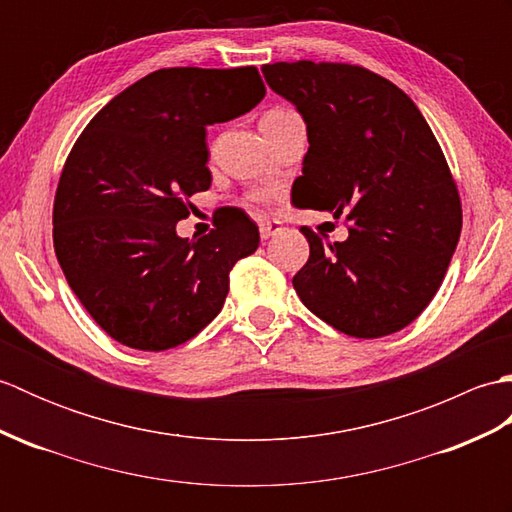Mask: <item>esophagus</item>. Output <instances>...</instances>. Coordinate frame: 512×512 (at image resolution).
Wrapping results in <instances>:
<instances>
[{
	"mask_svg": "<svg viewBox=\"0 0 512 512\" xmlns=\"http://www.w3.org/2000/svg\"><path fill=\"white\" fill-rule=\"evenodd\" d=\"M284 228H281L279 222H273V220H262L259 222V233H262V239H270L273 235L281 233Z\"/></svg>",
	"mask_w": 512,
	"mask_h": 512,
	"instance_id": "34e87169",
	"label": "esophagus"
}]
</instances>
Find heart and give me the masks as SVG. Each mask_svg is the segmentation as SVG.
<instances>
[{
  "mask_svg": "<svg viewBox=\"0 0 512 512\" xmlns=\"http://www.w3.org/2000/svg\"><path fill=\"white\" fill-rule=\"evenodd\" d=\"M290 114L292 112H286V110H273V112H268L264 118H286ZM257 200H264V195H257Z\"/></svg>",
  "mask_w": 512,
  "mask_h": 512,
  "instance_id": "b5f03b06",
  "label": "heart"
}]
</instances>
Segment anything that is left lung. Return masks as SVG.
Segmentation results:
<instances>
[{
  "label": "left lung",
  "instance_id": "left-lung-1",
  "mask_svg": "<svg viewBox=\"0 0 512 512\" xmlns=\"http://www.w3.org/2000/svg\"><path fill=\"white\" fill-rule=\"evenodd\" d=\"M262 72L308 129L292 204L352 224L334 244L301 228L310 259L292 279L299 299L356 339L402 330L438 292L462 231L436 136L405 92L365 68L297 61Z\"/></svg>",
  "mask_w": 512,
  "mask_h": 512
}]
</instances>
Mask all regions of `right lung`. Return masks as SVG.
Here are the masks:
<instances>
[{"instance_id":"obj_1","label":"right lung","mask_w":512,"mask_h":512,"mask_svg":"<svg viewBox=\"0 0 512 512\" xmlns=\"http://www.w3.org/2000/svg\"><path fill=\"white\" fill-rule=\"evenodd\" d=\"M257 68H167L107 103L65 162L54 198V253L74 295L127 347L160 352L222 310L228 273L259 228L224 209L215 231L180 237L189 198L211 187L206 127L264 99Z\"/></svg>"}]
</instances>
